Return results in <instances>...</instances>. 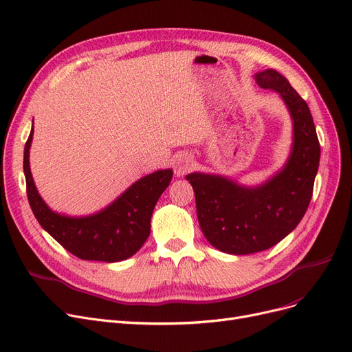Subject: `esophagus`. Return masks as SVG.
Listing matches in <instances>:
<instances>
[{
    "instance_id": "esophagus-1",
    "label": "esophagus",
    "mask_w": 352,
    "mask_h": 352,
    "mask_svg": "<svg viewBox=\"0 0 352 352\" xmlns=\"http://www.w3.org/2000/svg\"><path fill=\"white\" fill-rule=\"evenodd\" d=\"M192 165L191 162V158L186 154H181L178 157H175V161H174V173L177 177H182L186 175L187 171L190 170Z\"/></svg>"
}]
</instances>
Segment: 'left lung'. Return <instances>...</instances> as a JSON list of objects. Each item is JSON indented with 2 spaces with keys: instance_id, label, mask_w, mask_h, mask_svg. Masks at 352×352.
<instances>
[{
  "instance_id": "left-lung-1",
  "label": "left lung",
  "mask_w": 352,
  "mask_h": 352,
  "mask_svg": "<svg viewBox=\"0 0 352 352\" xmlns=\"http://www.w3.org/2000/svg\"><path fill=\"white\" fill-rule=\"evenodd\" d=\"M262 89L278 91L292 119V148L278 173L254 187L219 174L191 173L197 217L211 246L228 254L270 249L295 230L314 191L320 146L314 119L285 76L267 69L254 74Z\"/></svg>"
}]
</instances>
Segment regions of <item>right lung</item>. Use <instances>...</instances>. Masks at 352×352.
I'll use <instances>...</instances> for the list:
<instances>
[{"label":"right lung","mask_w":352,"mask_h":352,"mask_svg":"<svg viewBox=\"0 0 352 352\" xmlns=\"http://www.w3.org/2000/svg\"><path fill=\"white\" fill-rule=\"evenodd\" d=\"M24 148V175L30 207L40 226L57 243L83 261L115 263L138 252L151 232V217L161 194L170 186L173 170H158L135 181L115 201L89 216L72 217L53 211L38 194L30 170V146Z\"/></svg>","instance_id":"add662e5"}]
</instances>
